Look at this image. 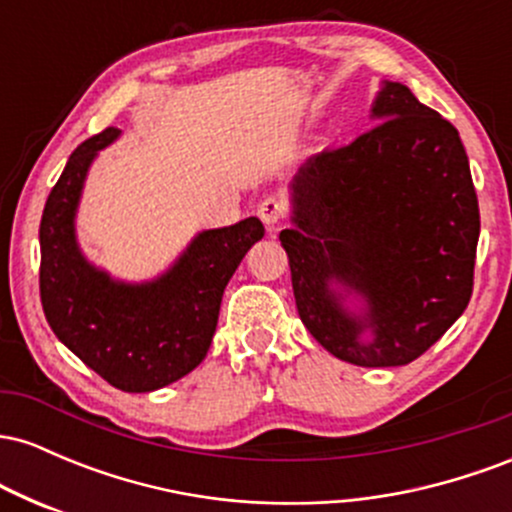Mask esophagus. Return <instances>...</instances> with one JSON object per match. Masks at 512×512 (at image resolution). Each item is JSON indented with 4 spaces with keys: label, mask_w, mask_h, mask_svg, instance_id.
<instances>
[{
    "label": "esophagus",
    "mask_w": 512,
    "mask_h": 512,
    "mask_svg": "<svg viewBox=\"0 0 512 512\" xmlns=\"http://www.w3.org/2000/svg\"><path fill=\"white\" fill-rule=\"evenodd\" d=\"M257 214H260V219H262L264 226H267V231L274 233L276 226H279V221L284 219V204H281L279 199L269 197V199H264V202L260 204Z\"/></svg>",
    "instance_id": "1"
}]
</instances>
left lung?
Instances as JSON below:
<instances>
[{
	"label": "left lung",
	"instance_id": "obj_1",
	"mask_svg": "<svg viewBox=\"0 0 512 512\" xmlns=\"http://www.w3.org/2000/svg\"><path fill=\"white\" fill-rule=\"evenodd\" d=\"M373 129L305 161L279 233L308 332L339 361L407 366L472 296L479 204L460 134L399 81Z\"/></svg>",
	"mask_w": 512,
	"mask_h": 512
}]
</instances>
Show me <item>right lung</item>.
<instances>
[{"mask_svg": "<svg viewBox=\"0 0 512 512\" xmlns=\"http://www.w3.org/2000/svg\"><path fill=\"white\" fill-rule=\"evenodd\" d=\"M122 137L108 127L76 146L40 221V301L57 339L122 392H154L207 356L223 289L257 240L260 219L207 228L151 279L129 281L81 250L76 216L88 170Z\"/></svg>", "mask_w": 512, "mask_h": 512, "instance_id": "add662e5", "label": "right lung"}]
</instances>
